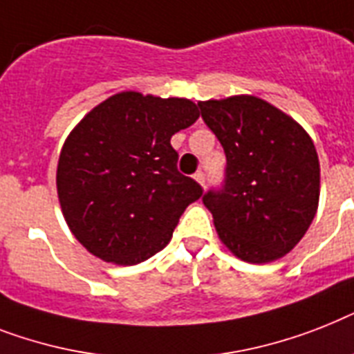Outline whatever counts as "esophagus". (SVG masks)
I'll use <instances>...</instances> for the list:
<instances>
[{
	"mask_svg": "<svg viewBox=\"0 0 354 354\" xmlns=\"http://www.w3.org/2000/svg\"><path fill=\"white\" fill-rule=\"evenodd\" d=\"M194 180H196L200 185H205V172L203 171H198L196 174H194Z\"/></svg>",
	"mask_w": 354,
	"mask_h": 354,
	"instance_id": "34e87169",
	"label": "esophagus"
}]
</instances>
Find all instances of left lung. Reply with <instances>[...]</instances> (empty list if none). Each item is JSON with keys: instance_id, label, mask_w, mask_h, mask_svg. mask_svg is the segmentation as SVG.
Here are the masks:
<instances>
[{"instance_id": "8db88e82", "label": "left lung", "mask_w": 354, "mask_h": 354, "mask_svg": "<svg viewBox=\"0 0 354 354\" xmlns=\"http://www.w3.org/2000/svg\"><path fill=\"white\" fill-rule=\"evenodd\" d=\"M225 152L222 187L203 194L218 236L232 254L267 263L291 251L317 214L320 163L291 116L254 96L200 102Z\"/></svg>"}]
</instances>
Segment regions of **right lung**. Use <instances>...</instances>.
<instances>
[{"instance_id": "obj_1", "label": "right lung", "mask_w": 354, "mask_h": 354, "mask_svg": "<svg viewBox=\"0 0 354 354\" xmlns=\"http://www.w3.org/2000/svg\"><path fill=\"white\" fill-rule=\"evenodd\" d=\"M200 112L185 97L120 93L77 123L57 162V196L77 242L136 266L167 245L202 185L178 171L171 138Z\"/></svg>"}]
</instances>
